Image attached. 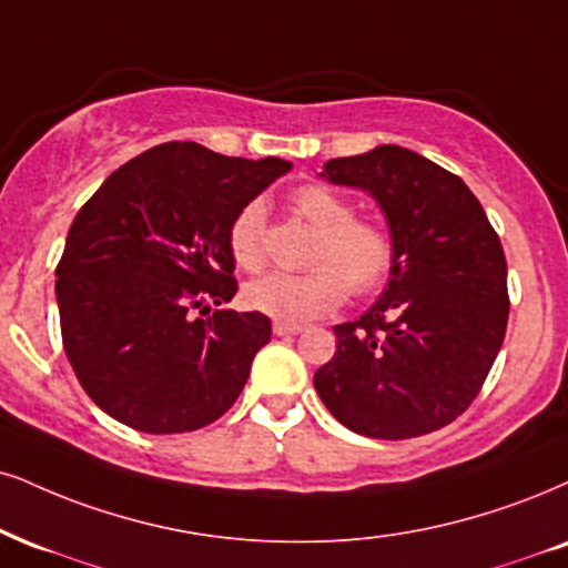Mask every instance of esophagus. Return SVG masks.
I'll return each mask as SVG.
<instances>
[{"instance_id": "esophagus-1", "label": "esophagus", "mask_w": 568, "mask_h": 568, "mask_svg": "<svg viewBox=\"0 0 568 568\" xmlns=\"http://www.w3.org/2000/svg\"><path fill=\"white\" fill-rule=\"evenodd\" d=\"M303 332L300 324H286V321H273V334L276 337H295V334Z\"/></svg>"}]
</instances>
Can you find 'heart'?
I'll return each instance as SVG.
<instances>
[{
	"mask_svg": "<svg viewBox=\"0 0 568 568\" xmlns=\"http://www.w3.org/2000/svg\"><path fill=\"white\" fill-rule=\"evenodd\" d=\"M292 207L318 231L305 273H268L244 286V303L286 324H300L332 313L347 292L366 297L379 292L395 271V240L382 223L355 219V207L324 184H305L292 192ZM265 207L247 202L229 226V250L242 271H261L265 263Z\"/></svg>",
	"mask_w": 568,
	"mask_h": 568,
	"instance_id": "b5f03b06",
	"label": "heart"
}]
</instances>
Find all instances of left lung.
I'll return each instance as SVG.
<instances>
[{"mask_svg": "<svg viewBox=\"0 0 568 568\" xmlns=\"http://www.w3.org/2000/svg\"><path fill=\"white\" fill-rule=\"evenodd\" d=\"M379 202L395 271L313 376L349 432L408 439L443 429L479 395L508 324V268L485 207L455 173L397 144L328 160L321 173Z\"/></svg>", "mask_w": 568, "mask_h": 568, "instance_id": "1", "label": "left lung"}]
</instances>
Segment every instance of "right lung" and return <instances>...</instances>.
Wrapping results in <instances>:
<instances>
[{
  "label": "right lung",
  "mask_w": 568,
  "mask_h": 568,
  "mask_svg": "<svg viewBox=\"0 0 568 568\" xmlns=\"http://www.w3.org/2000/svg\"><path fill=\"white\" fill-rule=\"evenodd\" d=\"M290 168L165 142L110 173L79 210L54 271L62 347L115 422L194 432L240 397L271 321L210 316V305L236 292L231 221ZM197 310L209 318L194 320Z\"/></svg>",
  "instance_id": "obj_1"
}]
</instances>
